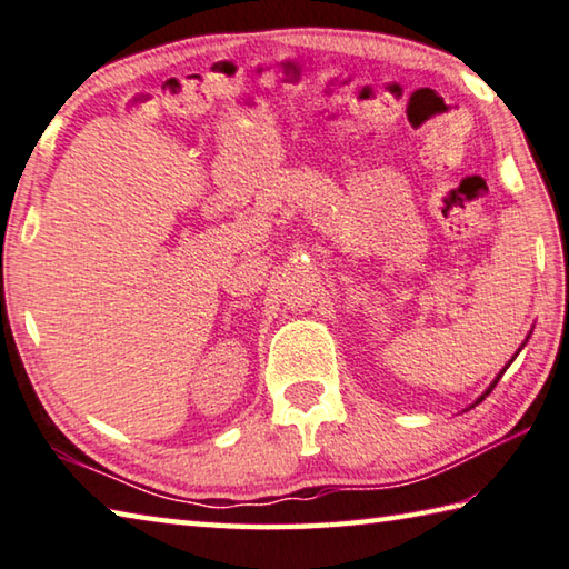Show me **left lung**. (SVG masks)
<instances>
[{
	"label": "left lung",
	"mask_w": 569,
	"mask_h": 569,
	"mask_svg": "<svg viewBox=\"0 0 569 569\" xmlns=\"http://www.w3.org/2000/svg\"><path fill=\"white\" fill-rule=\"evenodd\" d=\"M525 343H528V340H525ZM525 343H522V346H525ZM522 346H520V350H522ZM515 358H518V353H515V356H512V360H515ZM512 360H510V363H512ZM510 363H508V366H510ZM508 366H505V368H508ZM505 368L500 370V373H498V378H495V380H492V383H490V388H488V390H485V392H482V396H480L478 400H475V406H478V402H482L485 398H488V396H490V392H492V388H495V386H498V380L502 378V373H505Z\"/></svg>",
	"instance_id": "1"
}]
</instances>
